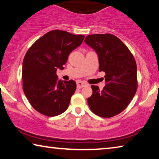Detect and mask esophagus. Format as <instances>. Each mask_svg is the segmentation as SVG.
I'll return each mask as SVG.
<instances>
[{
	"instance_id": "esophagus-1",
	"label": "esophagus",
	"mask_w": 159,
	"mask_h": 159,
	"mask_svg": "<svg viewBox=\"0 0 159 159\" xmlns=\"http://www.w3.org/2000/svg\"><path fill=\"white\" fill-rule=\"evenodd\" d=\"M76 84H77V88H79V89H80V88H82L83 87H85V86H86V85H88L87 83L82 81V80H77Z\"/></svg>"
}]
</instances>
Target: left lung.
<instances>
[{
	"label": "left lung",
	"mask_w": 159,
	"mask_h": 159,
	"mask_svg": "<svg viewBox=\"0 0 159 159\" xmlns=\"http://www.w3.org/2000/svg\"><path fill=\"white\" fill-rule=\"evenodd\" d=\"M84 42L98 54L99 71L105 72L106 83L102 90L91 86L93 95L88 98V104L99 116L112 117L122 112L135 95V60L125 44L112 34L89 35Z\"/></svg>",
	"instance_id": "left-lung-1"
}]
</instances>
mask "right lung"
<instances>
[{
	"label": "right lung",
	"mask_w": 159,
	"mask_h": 159,
	"mask_svg": "<svg viewBox=\"0 0 159 159\" xmlns=\"http://www.w3.org/2000/svg\"><path fill=\"white\" fill-rule=\"evenodd\" d=\"M84 38L53 30L37 40L27 51L22 63L23 90L37 111L55 116L68 108L76 83L73 80H58L56 72L64 69L69 54Z\"/></svg>",
	"instance_id": "right-lung-1"
}]
</instances>
